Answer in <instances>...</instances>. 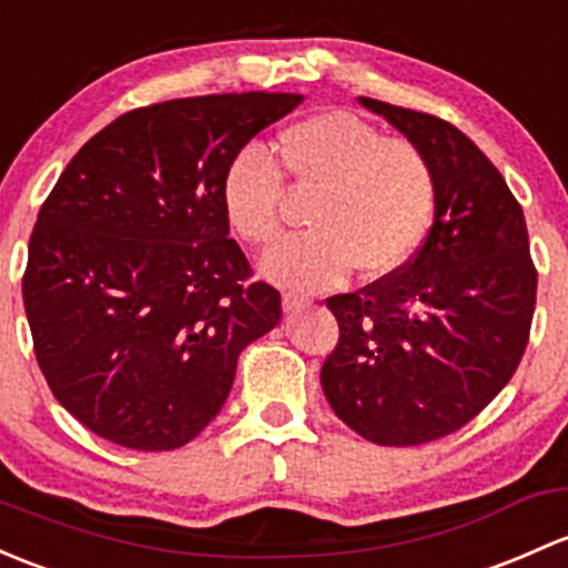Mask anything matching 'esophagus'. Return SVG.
Wrapping results in <instances>:
<instances>
[{
  "label": "esophagus",
  "mask_w": 568,
  "mask_h": 568,
  "mask_svg": "<svg viewBox=\"0 0 568 568\" xmlns=\"http://www.w3.org/2000/svg\"><path fill=\"white\" fill-rule=\"evenodd\" d=\"M307 304H310L307 296L294 294V291H288V294H283V310H285V313H296V310L307 307Z\"/></svg>",
  "instance_id": "34e87169"
}]
</instances>
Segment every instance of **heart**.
I'll return each instance as SVG.
<instances>
[{
    "instance_id": "b5f03b06",
    "label": "heart",
    "mask_w": 568,
    "mask_h": 568,
    "mask_svg": "<svg viewBox=\"0 0 568 568\" xmlns=\"http://www.w3.org/2000/svg\"><path fill=\"white\" fill-rule=\"evenodd\" d=\"M283 176L313 193V231L288 239L261 261L272 283L315 291L354 266L384 277L408 264L425 242L435 212L433 163L414 141L386 139L351 111H324L291 124L277 139V165L264 149L236 154L220 182L231 231L253 247L283 234Z\"/></svg>"
}]
</instances>
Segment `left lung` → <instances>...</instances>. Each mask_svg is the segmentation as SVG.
Here are the masks:
<instances>
[{
	"label": "left lung",
	"instance_id": "8db88e82",
	"mask_svg": "<svg viewBox=\"0 0 568 568\" xmlns=\"http://www.w3.org/2000/svg\"><path fill=\"white\" fill-rule=\"evenodd\" d=\"M427 154L435 220L419 253L356 294L326 300L339 339L321 367L332 410L378 446L457 433L509 384L536 307L523 209L455 124L359 98Z\"/></svg>",
	"mask_w": 568,
	"mask_h": 568
}]
</instances>
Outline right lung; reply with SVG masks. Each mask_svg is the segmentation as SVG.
I'll return each mask as SVG.
<instances>
[{"label": "right lung", "instance_id": "right-lung-1", "mask_svg": "<svg viewBox=\"0 0 568 568\" xmlns=\"http://www.w3.org/2000/svg\"><path fill=\"white\" fill-rule=\"evenodd\" d=\"M302 94L154 103L79 149L40 206L23 272L34 356L53 397L139 452L190 444L223 408L239 354L280 324L250 283L220 201L225 169Z\"/></svg>", "mask_w": 568, "mask_h": 568}]
</instances>
